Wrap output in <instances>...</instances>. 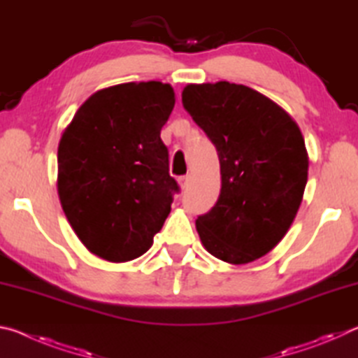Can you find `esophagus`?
Returning <instances> with one entry per match:
<instances>
[{
    "instance_id": "obj_1",
    "label": "esophagus",
    "mask_w": 358,
    "mask_h": 358,
    "mask_svg": "<svg viewBox=\"0 0 358 358\" xmlns=\"http://www.w3.org/2000/svg\"><path fill=\"white\" fill-rule=\"evenodd\" d=\"M178 183L181 186V189H186V187L191 183V175H183V177H180Z\"/></svg>"
}]
</instances>
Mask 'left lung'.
Segmentation results:
<instances>
[{
    "label": "left lung",
    "mask_w": 358,
    "mask_h": 358,
    "mask_svg": "<svg viewBox=\"0 0 358 358\" xmlns=\"http://www.w3.org/2000/svg\"><path fill=\"white\" fill-rule=\"evenodd\" d=\"M185 110L216 147L221 192L196 227L210 254L241 265L280 243L300 208L308 153L300 128L273 101L245 85H186Z\"/></svg>",
    "instance_id": "left-lung-1"
}]
</instances>
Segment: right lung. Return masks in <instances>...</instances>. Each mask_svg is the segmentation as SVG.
I'll return each mask as SVG.
<instances>
[{
    "label": "right lung",
    "instance_id": "1",
    "mask_svg": "<svg viewBox=\"0 0 358 358\" xmlns=\"http://www.w3.org/2000/svg\"><path fill=\"white\" fill-rule=\"evenodd\" d=\"M175 93L169 83L131 82L83 102L58 145V196L90 252L128 262L147 252L180 191L161 129Z\"/></svg>",
    "mask_w": 358,
    "mask_h": 358
}]
</instances>
